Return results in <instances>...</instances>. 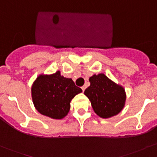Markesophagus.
Segmentation results:
<instances>
[{"label": "esophagus", "instance_id": "obj_1", "mask_svg": "<svg viewBox=\"0 0 157 157\" xmlns=\"http://www.w3.org/2000/svg\"><path fill=\"white\" fill-rule=\"evenodd\" d=\"M81 89H82V90H83V92L85 90V89H86V86H83L81 87Z\"/></svg>", "mask_w": 157, "mask_h": 157}]
</instances>
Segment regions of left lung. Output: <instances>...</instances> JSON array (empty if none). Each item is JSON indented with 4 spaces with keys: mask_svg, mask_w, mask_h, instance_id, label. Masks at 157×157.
Listing matches in <instances>:
<instances>
[{
    "mask_svg": "<svg viewBox=\"0 0 157 157\" xmlns=\"http://www.w3.org/2000/svg\"><path fill=\"white\" fill-rule=\"evenodd\" d=\"M90 86L84 91L96 115L103 118L116 115L122 110L126 100L124 89L104 74L92 76Z\"/></svg>",
    "mask_w": 157,
    "mask_h": 157,
    "instance_id": "8db88e82",
    "label": "left lung"
}]
</instances>
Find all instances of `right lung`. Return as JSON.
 Instances as JSON below:
<instances>
[{"label": "right lung", "instance_id": "add662e5", "mask_svg": "<svg viewBox=\"0 0 157 157\" xmlns=\"http://www.w3.org/2000/svg\"><path fill=\"white\" fill-rule=\"evenodd\" d=\"M31 92L34 106L39 113L54 119H62L69 112L71 101L82 90L72 79L64 77L58 71L50 75H39Z\"/></svg>", "mask_w": 157, "mask_h": 157}]
</instances>
